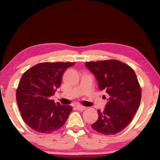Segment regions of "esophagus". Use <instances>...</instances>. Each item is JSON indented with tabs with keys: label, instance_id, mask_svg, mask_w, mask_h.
Returning <instances> with one entry per match:
<instances>
[{
	"label": "esophagus",
	"instance_id": "1",
	"mask_svg": "<svg viewBox=\"0 0 160 160\" xmlns=\"http://www.w3.org/2000/svg\"><path fill=\"white\" fill-rule=\"evenodd\" d=\"M76 108L77 109V110H78V111H84L85 108V107L84 106H79V105H78V106H76Z\"/></svg>",
	"mask_w": 160,
	"mask_h": 160
}]
</instances>
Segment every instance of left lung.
I'll use <instances>...</instances> for the list:
<instances>
[{
  "label": "left lung",
  "mask_w": 160,
  "mask_h": 160,
  "mask_svg": "<svg viewBox=\"0 0 160 160\" xmlns=\"http://www.w3.org/2000/svg\"><path fill=\"white\" fill-rule=\"evenodd\" d=\"M85 65L95 76L98 88L109 95L103 111L92 128L103 135H114L124 130L138 108L141 89L135 72L118 60L87 62Z\"/></svg>",
  "instance_id": "1"
}]
</instances>
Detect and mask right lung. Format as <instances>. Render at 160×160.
<instances>
[{
  "instance_id": "add662e5",
  "label": "right lung",
  "mask_w": 160,
  "mask_h": 160,
  "mask_svg": "<svg viewBox=\"0 0 160 160\" xmlns=\"http://www.w3.org/2000/svg\"><path fill=\"white\" fill-rule=\"evenodd\" d=\"M73 62H42L28 69L22 76L16 98L21 116L32 130L53 132L64 125L71 106L55 103L51 96L60 87L62 74Z\"/></svg>"
}]
</instances>
